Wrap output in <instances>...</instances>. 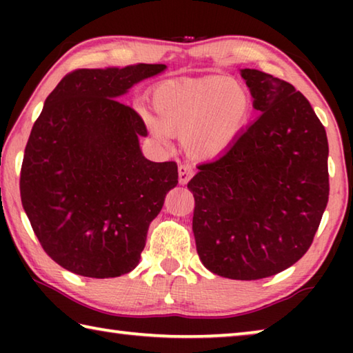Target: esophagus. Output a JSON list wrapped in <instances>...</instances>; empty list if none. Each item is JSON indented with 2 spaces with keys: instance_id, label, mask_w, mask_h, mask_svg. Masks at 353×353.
I'll return each instance as SVG.
<instances>
[{
  "instance_id": "esophagus-1",
  "label": "esophagus",
  "mask_w": 353,
  "mask_h": 353,
  "mask_svg": "<svg viewBox=\"0 0 353 353\" xmlns=\"http://www.w3.org/2000/svg\"><path fill=\"white\" fill-rule=\"evenodd\" d=\"M191 177H193V166L187 163L179 166V182L185 185Z\"/></svg>"
}]
</instances>
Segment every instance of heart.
<instances>
[{"instance_id": "heart-1", "label": "heart", "mask_w": 353, "mask_h": 353, "mask_svg": "<svg viewBox=\"0 0 353 353\" xmlns=\"http://www.w3.org/2000/svg\"><path fill=\"white\" fill-rule=\"evenodd\" d=\"M151 103L155 119L146 117L151 134L159 141H165L168 134H181L185 149L194 159L224 152L250 115L248 90L224 76L163 82L154 90Z\"/></svg>"}]
</instances>
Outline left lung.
<instances>
[{
  "mask_svg": "<svg viewBox=\"0 0 353 353\" xmlns=\"http://www.w3.org/2000/svg\"><path fill=\"white\" fill-rule=\"evenodd\" d=\"M261 115L216 160L198 166L193 234L213 274L256 280L282 272L312 246L328 202V141L291 83L240 71Z\"/></svg>",
  "mask_w": 353,
  "mask_h": 353,
  "instance_id": "obj_1",
  "label": "left lung"
}]
</instances>
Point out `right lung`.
Masks as SVG:
<instances>
[{
  "label": "right lung",
  "mask_w": 353,
  "mask_h": 353,
  "mask_svg": "<svg viewBox=\"0 0 353 353\" xmlns=\"http://www.w3.org/2000/svg\"><path fill=\"white\" fill-rule=\"evenodd\" d=\"M165 68L137 63L71 71L34 123L21 165V204L45 252L77 276L132 271L149 224L177 185L174 162L143 155L145 123L119 101Z\"/></svg>",
  "instance_id": "right-lung-1"
}]
</instances>
